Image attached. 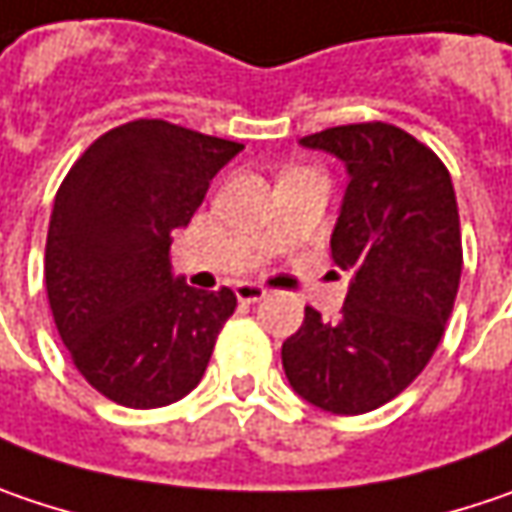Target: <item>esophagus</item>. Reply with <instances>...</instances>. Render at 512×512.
<instances>
[{"label":"esophagus","mask_w":512,"mask_h":512,"mask_svg":"<svg viewBox=\"0 0 512 512\" xmlns=\"http://www.w3.org/2000/svg\"><path fill=\"white\" fill-rule=\"evenodd\" d=\"M234 295H237V301H243V304H257V301H263V298H266V289L257 284H249V281H243V284L234 286Z\"/></svg>","instance_id":"esophagus-1"}]
</instances>
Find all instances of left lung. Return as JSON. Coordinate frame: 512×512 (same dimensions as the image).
Instances as JSON below:
<instances>
[{"label": "left lung", "mask_w": 512, "mask_h": 512, "mask_svg": "<svg viewBox=\"0 0 512 512\" xmlns=\"http://www.w3.org/2000/svg\"><path fill=\"white\" fill-rule=\"evenodd\" d=\"M336 156L347 191L330 252L353 269L345 307H313L281 347L292 391L330 414H365L406 391L452 316L461 284V223L449 170L406 130L347 124L304 136Z\"/></svg>", "instance_id": "1"}]
</instances>
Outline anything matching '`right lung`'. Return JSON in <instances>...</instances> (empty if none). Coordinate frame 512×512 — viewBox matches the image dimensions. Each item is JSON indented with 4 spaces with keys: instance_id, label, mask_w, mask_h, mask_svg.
<instances>
[{
    "instance_id": "obj_1",
    "label": "right lung",
    "mask_w": 512,
    "mask_h": 512,
    "mask_svg": "<svg viewBox=\"0 0 512 512\" xmlns=\"http://www.w3.org/2000/svg\"><path fill=\"white\" fill-rule=\"evenodd\" d=\"M243 150L141 118L101 136L63 179L46 240L51 316L77 371L112 403L191 394L237 298L173 275L170 243Z\"/></svg>"
}]
</instances>
